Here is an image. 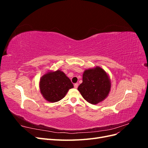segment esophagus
<instances>
[{
	"label": "esophagus",
	"mask_w": 148,
	"mask_h": 148,
	"mask_svg": "<svg viewBox=\"0 0 148 148\" xmlns=\"http://www.w3.org/2000/svg\"><path fill=\"white\" fill-rule=\"evenodd\" d=\"M78 86V83L74 84V88H77Z\"/></svg>",
	"instance_id": "34e87169"
}]
</instances>
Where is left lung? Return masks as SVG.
<instances>
[{"label": "left lung", "mask_w": 148, "mask_h": 148, "mask_svg": "<svg viewBox=\"0 0 148 148\" xmlns=\"http://www.w3.org/2000/svg\"><path fill=\"white\" fill-rule=\"evenodd\" d=\"M111 82L109 75L99 66L85 70L83 83L78 90L84 99L91 104H97L104 101L109 95Z\"/></svg>", "instance_id": "obj_1"}]
</instances>
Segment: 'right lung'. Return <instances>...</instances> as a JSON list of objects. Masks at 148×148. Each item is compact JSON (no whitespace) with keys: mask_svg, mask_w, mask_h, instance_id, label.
Instances as JSON below:
<instances>
[{"mask_svg":"<svg viewBox=\"0 0 148 148\" xmlns=\"http://www.w3.org/2000/svg\"><path fill=\"white\" fill-rule=\"evenodd\" d=\"M73 84L63 71H48L42 76L39 82V89L43 97L47 101L56 102L65 96Z\"/></svg>","mask_w":148,"mask_h":148,"instance_id":"add662e5","label":"right lung"}]
</instances>
